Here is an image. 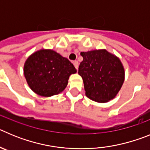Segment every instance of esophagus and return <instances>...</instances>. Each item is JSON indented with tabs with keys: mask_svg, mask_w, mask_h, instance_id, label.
Segmentation results:
<instances>
[{
	"mask_svg": "<svg viewBox=\"0 0 150 150\" xmlns=\"http://www.w3.org/2000/svg\"><path fill=\"white\" fill-rule=\"evenodd\" d=\"M74 67H76V70H77L78 67H79V62H78L77 61H74Z\"/></svg>",
	"mask_w": 150,
	"mask_h": 150,
	"instance_id": "34e87169",
	"label": "esophagus"
}]
</instances>
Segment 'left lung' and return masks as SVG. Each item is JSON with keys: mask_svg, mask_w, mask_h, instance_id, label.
<instances>
[{"mask_svg": "<svg viewBox=\"0 0 150 150\" xmlns=\"http://www.w3.org/2000/svg\"><path fill=\"white\" fill-rule=\"evenodd\" d=\"M83 60L78 74L82 76L86 95L98 103L113 99L125 80V69L120 59L106 50L82 52Z\"/></svg>", "mask_w": 150, "mask_h": 150, "instance_id": "left-lung-1", "label": "left lung"}]
</instances>
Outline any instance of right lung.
Segmentation results:
<instances>
[{"label": "right lung", "mask_w": 150, "mask_h": 150, "mask_svg": "<svg viewBox=\"0 0 150 150\" xmlns=\"http://www.w3.org/2000/svg\"><path fill=\"white\" fill-rule=\"evenodd\" d=\"M75 73L74 64L52 50L35 52L24 64L28 85L34 93L43 97L61 93L67 86L69 76Z\"/></svg>", "instance_id": "right-lung-1"}]
</instances>
